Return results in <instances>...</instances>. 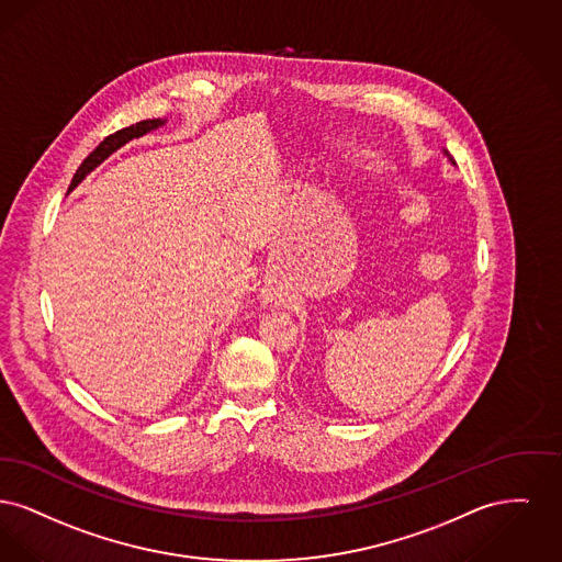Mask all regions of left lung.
<instances>
[{
	"label": "left lung",
	"instance_id": "obj_1",
	"mask_svg": "<svg viewBox=\"0 0 562 562\" xmlns=\"http://www.w3.org/2000/svg\"><path fill=\"white\" fill-rule=\"evenodd\" d=\"M443 151V156H448V160H450V162H452V165H457V162H454V160H452V156H450V154H448V149H442Z\"/></svg>",
	"mask_w": 562,
	"mask_h": 562
}]
</instances>
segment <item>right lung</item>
Listing matches in <instances>:
<instances>
[{"label": "right lung", "mask_w": 562, "mask_h": 562, "mask_svg": "<svg viewBox=\"0 0 562 562\" xmlns=\"http://www.w3.org/2000/svg\"><path fill=\"white\" fill-rule=\"evenodd\" d=\"M165 124H167V119L142 120V122H137V124H131V126H126V128H120L114 135L105 137V139L85 158V162L78 167L76 176L71 179L69 192H71L82 179L87 178L90 171H94L103 160H108L116 149L126 146V144L133 142V139H139V137H144V135H148V133L160 128V126H165Z\"/></svg>", "instance_id": "obj_1"}]
</instances>
